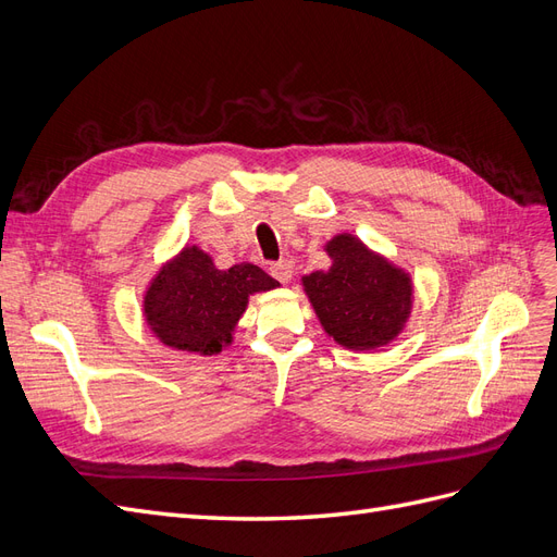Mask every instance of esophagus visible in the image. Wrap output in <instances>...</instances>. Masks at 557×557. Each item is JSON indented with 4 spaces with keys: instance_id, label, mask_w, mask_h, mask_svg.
Masks as SVG:
<instances>
[{
    "instance_id": "esophagus-1",
    "label": "esophagus",
    "mask_w": 557,
    "mask_h": 557,
    "mask_svg": "<svg viewBox=\"0 0 557 557\" xmlns=\"http://www.w3.org/2000/svg\"><path fill=\"white\" fill-rule=\"evenodd\" d=\"M269 274H272L281 283H288L293 278V262L290 260L272 262V264H269Z\"/></svg>"
}]
</instances>
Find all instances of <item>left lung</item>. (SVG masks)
I'll list each match as a JSON object with an SVG mask.
<instances>
[{"label":"left lung","mask_w":557,"mask_h":557,"mask_svg":"<svg viewBox=\"0 0 557 557\" xmlns=\"http://www.w3.org/2000/svg\"><path fill=\"white\" fill-rule=\"evenodd\" d=\"M327 252V272L301 278L320 325L352 350L391 344L411 311V278L350 234L334 237Z\"/></svg>","instance_id":"8db88e82"}]
</instances>
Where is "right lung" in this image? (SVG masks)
Returning a JSON list of instances; mask_svg holds the SVG:
<instances>
[{"label":"right lung","instance_id":"obj_1","mask_svg":"<svg viewBox=\"0 0 557 557\" xmlns=\"http://www.w3.org/2000/svg\"><path fill=\"white\" fill-rule=\"evenodd\" d=\"M258 264L242 262L225 272L197 246L162 267L144 297V313L160 342L176 350L215 356L232 342L248 295L276 288Z\"/></svg>","mask_w":557,"mask_h":557}]
</instances>
